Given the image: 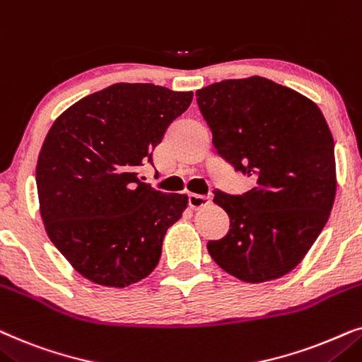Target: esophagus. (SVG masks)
<instances>
[{
	"label": "esophagus",
	"instance_id": "1",
	"mask_svg": "<svg viewBox=\"0 0 362 362\" xmlns=\"http://www.w3.org/2000/svg\"><path fill=\"white\" fill-rule=\"evenodd\" d=\"M210 205V199L209 197H202V195H189V206L194 210H200L205 209V206Z\"/></svg>",
	"mask_w": 362,
	"mask_h": 362
}]
</instances>
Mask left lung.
I'll return each mask as SVG.
<instances>
[{
  "instance_id": "left-lung-1",
  "label": "left lung",
  "mask_w": 362,
  "mask_h": 362,
  "mask_svg": "<svg viewBox=\"0 0 362 362\" xmlns=\"http://www.w3.org/2000/svg\"><path fill=\"white\" fill-rule=\"evenodd\" d=\"M195 95L216 152L255 178L242 195L215 190L230 230L206 243L210 257L247 283L285 276L310 252L334 204V141L325 115L303 94L259 76Z\"/></svg>"
}]
</instances>
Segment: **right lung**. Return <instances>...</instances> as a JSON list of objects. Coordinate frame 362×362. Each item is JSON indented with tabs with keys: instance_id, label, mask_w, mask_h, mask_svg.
<instances>
[{
	"instance_id": "add662e5",
	"label": "right lung",
	"mask_w": 362,
	"mask_h": 362,
	"mask_svg": "<svg viewBox=\"0 0 362 362\" xmlns=\"http://www.w3.org/2000/svg\"><path fill=\"white\" fill-rule=\"evenodd\" d=\"M194 93L119 83L86 95L54 120L36 165L47 237L89 281L125 288L148 276L168 226L189 197L137 177Z\"/></svg>"
}]
</instances>
